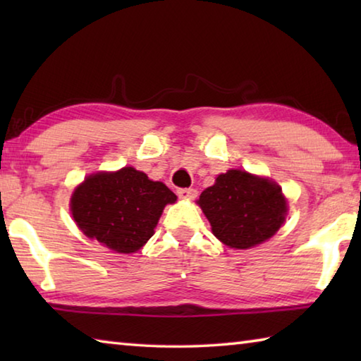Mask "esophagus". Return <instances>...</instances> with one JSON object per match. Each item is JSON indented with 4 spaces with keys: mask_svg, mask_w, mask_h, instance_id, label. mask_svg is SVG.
Masks as SVG:
<instances>
[{
    "mask_svg": "<svg viewBox=\"0 0 361 361\" xmlns=\"http://www.w3.org/2000/svg\"><path fill=\"white\" fill-rule=\"evenodd\" d=\"M178 195L181 199H194L197 195V191L192 188H181L178 189Z\"/></svg>",
    "mask_w": 361,
    "mask_h": 361,
    "instance_id": "obj_1",
    "label": "esophagus"
}]
</instances>
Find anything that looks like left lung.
Listing matches in <instances>:
<instances>
[{"instance_id": "left-lung-1", "label": "left lung", "mask_w": 361, "mask_h": 361, "mask_svg": "<svg viewBox=\"0 0 361 361\" xmlns=\"http://www.w3.org/2000/svg\"><path fill=\"white\" fill-rule=\"evenodd\" d=\"M197 204L216 239L237 250L271 239L288 210L282 188L276 181L245 170L218 175L215 185L200 194Z\"/></svg>"}]
</instances>
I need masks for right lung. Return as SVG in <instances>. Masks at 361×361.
<instances>
[{"instance_id":"add662e5","label":"right lung","mask_w":361,"mask_h":361,"mask_svg":"<svg viewBox=\"0 0 361 361\" xmlns=\"http://www.w3.org/2000/svg\"><path fill=\"white\" fill-rule=\"evenodd\" d=\"M176 195L133 167L92 173L71 194L70 209L89 239L118 253H135L148 242L164 207Z\"/></svg>"}]
</instances>
